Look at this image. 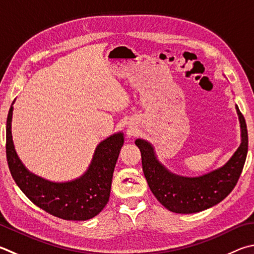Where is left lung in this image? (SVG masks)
<instances>
[{
	"label": "left lung",
	"mask_w": 254,
	"mask_h": 254,
	"mask_svg": "<svg viewBox=\"0 0 254 254\" xmlns=\"http://www.w3.org/2000/svg\"><path fill=\"white\" fill-rule=\"evenodd\" d=\"M241 124L242 142L222 168L197 178L173 174L161 164L149 142L137 139L142 169L150 190L158 201L175 213H195L220 203L238 183L248 154V130L243 114L236 107Z\"/></svg>",
	"instance_id": "left-lung-1"
}]
</instances>
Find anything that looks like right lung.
<instances>
[{"label": "right lung", "instance_id": "obj_1", "mask_svg": "<svg viewBox=\"0 0 254 254\" xmlns=\"http://www.w3.org/2000/svg\"><path fill=\"white\" fill-rule=\"evenodd\" d=\"M13 104L6 120V160L8 169L22 192L48 213L63 220L85 221L98 215L107 205L123 133L113 134L98 145L91 165L74 181L55 183L38 177L22 164L12 140Z\"/></svg>", "mask_w": 254, "mask_h": 254}]
</instances>
